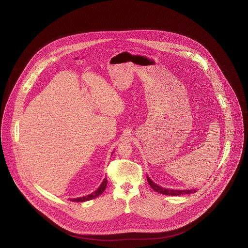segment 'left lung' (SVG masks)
<instances>
[{
    "label": "left lung",
    "mask_w": 248,
    "mask_h": 248,
    "mask_svg": "<svg viewBox=\"0 0 248 248\" xmlns=\"http://www.w3.org/2000/svg\"><path fill=\"white\" fill-rule=\"evenodd\" d=\"M148 182H149V186L155 192L160 193L162 195H167V196H182V195H188V194H192V193L197 192L196 189L195 190H170V189H165V188H162V187L158 186L154 182H152L149 176H148Z\"/></svg>",
    "instance_id": "left-lung-1"
}]
</instances>
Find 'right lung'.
<instances>
[{"label":"right lung","instance_id":"add662e5","mask_svg":"<svg viewBox=\"0 0 248 248\" xmlns=\"http://www.w3.org/2000/svg\"><path fill=\"white\" fill-rule=\"evenodd\" d=\"M106 185H107V178H104L103 181H102V183L100 184L99 189H98L97 191H95L94 193H92V194H90V195H88V196H86V197L73 198V199H71V200L74 201V202H83V201H87V200L94 199V198H96L97 197L100 196V195L104 192V190H105V188H106Z\"/></svg>","mask_w":248,"mask_h":248}]
</instances>
